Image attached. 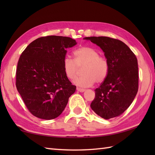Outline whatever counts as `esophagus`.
Masks as SVG:
<instances>
[{
  "mask_svg": "<svg viewBox=\"0 0 155 155\" xmlns=\"http://www.w3.org/2000/svg\"><path fill=\"white\" fill-rule=\"evenodd\" d=\"M77 90L78 91H79V92H84V91H85V89H84V88H78V87H77Z\"/></svg>",
  "mask_w": 155,
  "mask_h": 155,
  "instance_id": "1",
  "label": "esophagus"
}]
</instances>
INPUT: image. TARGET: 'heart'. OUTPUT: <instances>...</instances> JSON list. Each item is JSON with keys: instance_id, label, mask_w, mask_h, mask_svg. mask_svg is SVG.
Wrapping results in <instances>:
<instances>
[{"instance_id": "heart-1", "label": "heart", "mask_w": 155, "mask_h": 155, "mask_svg": "<svg viewBox=\"0 0 155 155\" xmlns=\"http://www.w3.org/2000/svg\"><path fill=\"white\" fill-rule=\"evenodd\" d=\"M74 60L66 57L63 60V68L65 74L69 79L77 77L79 68L83 67V75L77 78L74 83L80 87H90L94 82L97 84L106 79L109 70L107 59L99 55L96 49L90 47H82L73 52Z\"/></svg>"}]
</instances>
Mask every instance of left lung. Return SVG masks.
<instances>
[{
  "label": "left lung",
  "instance_id": "1",
  "mask_svg": "<svg viewBox=\"0 0 155 155\" xmlns=\"http://www.w3.org/2000/svg\"><path fill=\"white\" fill-rule=\"evenodd\" d=\"M100 47L109 64L107 77L94 90L91 107L98 116L110 119L120 116L133 103L139 88L138 62L123 42L107 37H85Z\"/></svg>",
  "mask_w": 155,
  "mask_h": 155
}]
</instances>
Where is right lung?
I'll return each mask as SVG.
<instances>
[{
    "mask_svg": "<svg viewBox=\"0 0 155 155\" xmlns=\"http://www.w3.org/2000/svg\"><path fill=\"white\" fill-rule=\"evenodd\" d=\"M75 40L61 36L40 37L22 52L16 72V87L29 112L51 120L64 110L76 91L65 74L63 60Z\"/></svg>",
    "mask_w": 155,
    "mask_h": 155,
    "instance_id": "obj_1",
    "label": "right lung"
}]
</instances>
